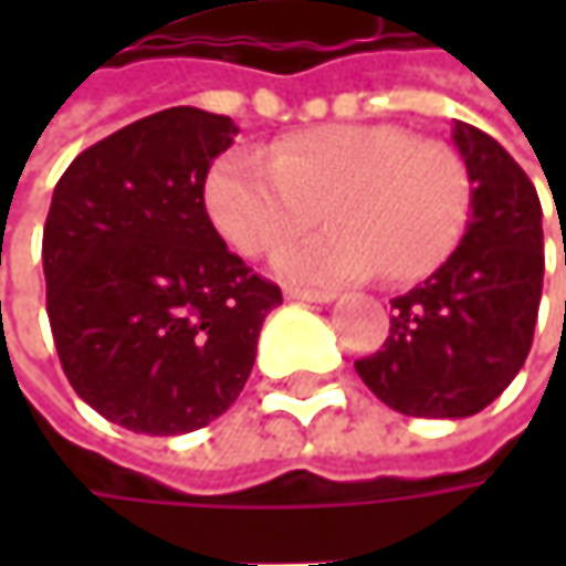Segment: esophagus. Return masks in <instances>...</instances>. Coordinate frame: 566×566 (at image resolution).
Wrapping results in <instances>:
<instances>
[{"label":"esophagus","instance_id":"1","mask_svg":"<svg viewBox=\"0 0 566 566\" xmlns=\"http://www.w3.org/2000/svg\"><path fill=\"white\" fill-rule=\"evenodd\" d=\"M286 298H298V302H317V305H331L337 293H327V290H298V286H290L286 290Z\"/></svg>","mask_w":566,"mask_h":566}]
</instances>
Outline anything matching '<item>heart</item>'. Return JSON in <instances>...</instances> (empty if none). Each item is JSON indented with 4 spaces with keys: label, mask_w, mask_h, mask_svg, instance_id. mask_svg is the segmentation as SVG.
<instances>
[{
    "label": "heart",
    "mask_w": 566,
    "mask_h": 566,
    "mask_svg": "<svg viewBox=\"0 0 566 566\" xmlns=\"http://www.w3.org/2000/svg\"><path fill=\"white\" fill-rule=\"evenodd\" d=\"M205 205L217 232L249 258L290 245L317 220L334 229L280 251L273 271L337 286L378 273L406 283L438 271L463 239L472 207L467 164L400 125H321L273 144L229 150L210 166Z\"/></svg>",
    "instance_id": "heart-1"
}]
</instances>
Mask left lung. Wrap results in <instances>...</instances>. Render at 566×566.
I'll list each match as a JSON object with an SVG mask.
<instances>
[{
	"label": "left lung",
	"mask_w": 566,
	"mask_h": 566,
	"mask_svg": "<svg viewBox=\"0 0 566 566\" xmlns=\"http://www.w3.org/2000/svg\"><path fill=\"white\" fill-rule=\"evenodd\" d=\"M450 138L472 186L467 232L424 283L390 302V337L356 361L380 402L419 419H467L507 390L533 346L545 276L530 176L469 122L453 119Z\"/></svg>",
	"instance_id": "obj_1"
}]
</instances>
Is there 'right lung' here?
Masks as SVG:
<instances>
[{
    "label": "right lung",
    "mask_w": 566,
    "mask_h": 566,
    "mask_svg": "<svg viewBox=\"0 0 566 566\" xmlns=\"http://www.w3.org/2000/svg\"><path fill=\"white\" fill-rule=\"evenodd\" d=\"M235 135L229 116L172 106L77 154L53 191L55 353L77 397L128 431L166 438L220 419L283 302L207 217V169Z\"/></svg>",
    "instance_id": "add662e5"
}]
</instances>
